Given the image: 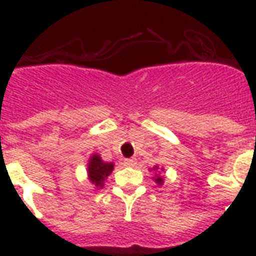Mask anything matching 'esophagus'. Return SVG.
Wrapping results in <instances>:
<instances>
[{"mask_svg": "<svg viewBox=\"0 0 256 256\" xmlns=\"http://www.w3.org/2000/svg\"><path fill=\"white\" fill-rule=\"evenodd\" d=\"M136 164V160H135L134 158H130V159H124V166H126V167H132V166H135Z\"/></svg>", "mask_w": 256, "mask_h": 256, "instance_id": "esophagus-1", "label": "esophagus"}]
</instances>
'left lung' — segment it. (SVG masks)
<instances>
[{"instance_id": "obj_1", "label": "left lung", "mask_w": 256, "mask_h": 256, "mask_svg": "<svg viewBox=\"0 0 256 256\" xmlns=\"http://www.w3.org/2000/svg\"><path fill=\"white\" fill-rule=\"evenodd\" d=\"M155 168H156V167H155ZM155 182H156L158 184H162V182H163V178H155Z\"/></svg>"}]
</instances>
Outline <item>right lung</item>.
Wrapping results in <instances>:
<instances>
[{
	"label": "right lung",
	"mask_w": 256,
	"mask_h": 256,
	"mask_svg": "<svg viewBox=\"0 0 256 256\" xmlns=\"http://www.w3.org/2000/svg\"><path fill=\"white\" fill-rule=\"evenodd\" d=\"M114 164L113 163H105L101 160L98 155H93L90 158L88 166V174L89 180L94 184L96 186H101L102 188L104 180L112 174L113 171Z\"/></svg>",
	"instance_id": "1"
}]
</instances>
